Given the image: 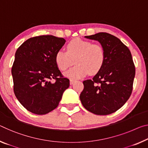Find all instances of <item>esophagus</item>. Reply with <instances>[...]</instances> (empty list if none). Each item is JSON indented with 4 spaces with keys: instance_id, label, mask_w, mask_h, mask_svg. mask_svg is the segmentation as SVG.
I'll use <instances>...</instances> for the list:
<instances>
[{
    "instance_id": "esophagus-1",
    "label": "esophagus",
    "mask_w": 148,
    "mask_h": 148,
    "mask_svg": "<svg viewBox=\"0 0 148 148\" xmlns=\"http://www.w3.org/2000/svg\"><path fill=\"white\" fill-rule=\"evenodd\" d=\"M74 82H75L74 79H70V85H72V84H73L74 83Z\"/></svg>"
}]
</instances>
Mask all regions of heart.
I'll list each match as a JSON object with an SVG mask.
<instances>
[{
  "label": "heart",
  "instance_id": "b5f03b06",
  "mask_svg": "<svg viewBox=\"0 0 148 148\" xmlns=\"http://www.w3.org/2000/svg\"><path fill=\"white\" fill-rule=\"evenodd\" d=\"M76 66L65 72L64 76L70 79H79L88 74H97L104 64L105 51L99 44L81 39H74L66 46V51H58L55 62L58 69L66 70L74 64Z\"/></svg>",
  "mask_w": 148,
  "mask_h": 148
}]
</instances>
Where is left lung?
Segmentation results:
<instances>
[{
  "mask_svg": "<svg viewBox=\"0 0 148 148\" xmlns=\"http://www.w3.org/2000/svg\"><path fill=\"white\" fill-rule=\"evenodd\" d=\"M86 38L99 41L105 51L102 69L92 79L83 82L79 95L83 106L98 115H107L119 110L132 93L135 66L130 50L120 39L101 32Z\"/></svg>",
  "mask_w": 148,
  "mask_h": 148,
  "instance_id": "left-lung-1",
  "label": "left lung"
}]
</instances>
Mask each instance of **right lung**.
Masks as SVG:
<instances>
[{"label": "right lung", "mask_w": 148, "mask_h": 148, "mask_svg": "<svg viewBox=\"0 0 148 148\" xmlns=\"http://www.w3.org/2000/svg\"><path fill=\"white\" fill-rule=\"evenodd\" d=\"M66 42L64 38L40 36L28 39L15 54L12 67L14 92L27 111L45 114L58 107L70 86L55 62V55ZM56 79L52 83L51 79Z\"/></svg>", "instance_id": "right-lung-1"}]
</instances>
